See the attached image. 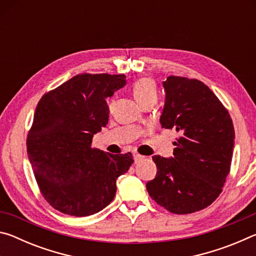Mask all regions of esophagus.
Segmentation results:
<instances>
[{
    "instance_id": "esophagus-1",
    "label": "esophagus",
    "mask_w": 256,
    "mask_h": 256,
    "mask_svg": "<svg viewBox=\"0 0 256 256\" xmlns=\"http://www.w3.org/2000/svg\"><path fill=\"white\" fill-rule=\"evenodd\" d=\"M144 158V156H141V154H134V160H136V162H140V160H142Z\"/></svg>"
}]
</instances>
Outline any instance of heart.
<instances>
[{
    "instance_id": "obj_1",
    "label": "heart",
    "mask_w": 256,
    "mask_h": 256,
    "mask_svg": "<svg viewBox=\"0 0 256 256\" xmlns=\"http://www.w3.org/2000/svg\"><path fill=\"white\" fill-rule=\"evenodd\" d=\"M132 89L134 97H136L138 104H141V105L151 100L157 102V84H156V82L151 78H142V79H138V81L134 82ZM112 100L110 104V107H112Z\"/></svg>"
}]
</instances>
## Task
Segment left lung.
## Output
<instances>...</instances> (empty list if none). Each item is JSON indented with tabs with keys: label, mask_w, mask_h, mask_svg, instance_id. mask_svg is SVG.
<instances>
[{
	"label": "left lung",
	"mask_w": 256,
	"mask_h": 256,
	"mask_svg": "<svg viewBox=\"0 0 256 256\" xmlns=\"http://www.w3.org/2000/svg\"><path fill=\"white\" fill-rule=\"evenodd\" d=\"M162 128L176 130L174 158L154 156L157 175L146 183L152 200L172 214H188L214 202L230 172L232 120L209 86L196 79L168 76Z\"/></svg>",
	"instance_id": "obj_1"
}]
</instances>
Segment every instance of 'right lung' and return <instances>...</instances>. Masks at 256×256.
<instances>
[{
    "label": "right lung",
    "mask_w": 256,
    "mask_h": 256,
    "mask_svg": "<svg viewBox=\"0 0 256 256\" xmlns=\"http://www.w3.org/2000/svg\"><path fill=\"white\" fill-rule=\"evenodd\" d=\"M124 74L82 73L40 98L28 131L27 152L45 200L66 214H97L112 201L116 180L133 164L131 152L92 148L108 123L106 98L126 84Z\"/></svg>",
    "instance_id": "1"
}]
</instances>
